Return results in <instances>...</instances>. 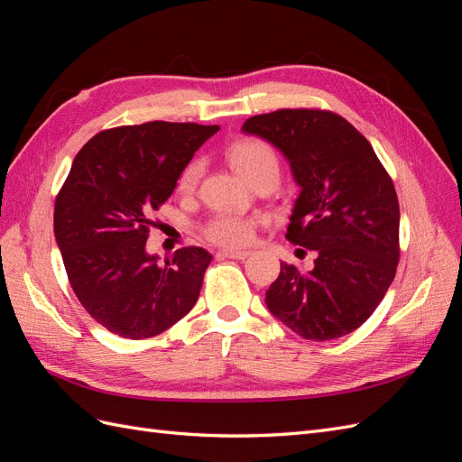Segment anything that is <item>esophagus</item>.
<instances>
[{"mask_svg": "<svg viewBox=\"0 0 462 462\" xmlns=\"http://www.w3.org/2000/svg\"><path fill=\"white\" fill-rule=\"evenodd\" d=\"M217 256L233 258V260H245V258L250 256V250H219Z\"/></svg>", "mask_w": 462, "mask_h": 462, "instance_id": "esophagus-1", "label": "esophagus"}]
</instances>
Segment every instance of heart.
<instances>
[{"label": "heart", "instance_id": "heart-1", "mask_svg": "<svg viewBox=\"0 0 462 462\" xmlns=\"http://www.w3.org/2000/svg\"><path fill=\"white\" fill-rule=\"evenodd\" d=\"M229 162L239 170L241 175H245L250 183H258V180L265 177H273L279 180L282 175V162L275 148L262 141V138H245V141L235 143L227 150ZM204 173V162L200 158L190 160L183 171L179 173L177 179V189L183 194H192L197 190L200 177ZM256 219L243 214L235 212H217L216 216L206 221L202 227V233L208 241H212L221 246H243L246 245L254 235Z\"/></svg>", "mask_w": 462, "mask_h": 462}]
</instances>
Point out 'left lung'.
Returning a JSON list of instances; mask_svg holds the SVG:
<instances>
[{"mask_svg":"<svg viewBox=\"0 0 462 462\" xmlns=\"http://www.w3.org/2000/svg\"><path fill=\"white\" fill-rule=\"evenodd\" d=\"M243 131L277 146L300 194L287 239L316 250L314 270L282 263L265 291L270 312L304 339L329 341L374 314L399 263V200L372 144L328 109H277Z\"/></svg>","mask_w":462,"mask_h":462,"instance_id":"1","label":"left lung"}]
</instances>
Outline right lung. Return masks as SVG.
Here are the masks:
<instances>
[{"label": "right lung", "instance_id": "right-lung-1", "mask_svg": "<svg viewBox=\"0 0 462 462\" xmlns=\"http://www.w3.org/2000/svg\"><path fill=\"white\" fill-rule=\"evenodd\" d=\"M217 125L150 121L92 136L55 199L53 233L85 310L125 339H148L197 304L212 254L185 246L146 254L152 214Z\"/></svg>", "mask_w": 462, "mask_h": 462}]
</instances>
